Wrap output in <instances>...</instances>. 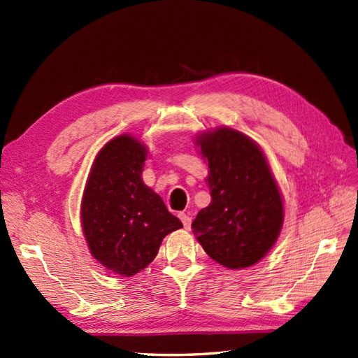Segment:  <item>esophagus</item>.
I'll list each match as a JSON object with an SVG mask.
<instances>
[{"instance_id":"obj_1","label":"esophagus","mask_w":358,"mask_h":358,"mask_svg":"<svg viewBox=\"0 0 358 358\" xmlns=\"http://www.w3.org/2000/svg\"><path fill=\"white\" fill-rule=\"evenodd\" d=\"M178 217H180V220L182 222V227H185L186 229H190L192 217L189 216V214H186V213H178Z\"/></svg>"}]
</instances>
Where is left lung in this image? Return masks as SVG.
Here are the masks:
<instances>
[{
    "mask_svg": "<svg viewBox=\"0 0 358 358\" xmlns=\"http://www.w3.org/2000/svg\"><path fill=\"white\" fill-rule=\"evenodd\" d=\"M208 162L210 206L192 223L208 257L231 270L261 261L278 240L283 201L261 148L229 127L196 138Z\"/></svg>",
    "mask_w": 358,
    "mask_h": 358,
    "instance_id": "1",
    "label": "left lung"
}]
</instances>
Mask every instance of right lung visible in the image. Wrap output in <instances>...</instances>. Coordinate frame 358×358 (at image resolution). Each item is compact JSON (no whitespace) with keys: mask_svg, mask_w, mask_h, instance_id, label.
Listing matches in <instances>:
<instances>
[{"mask_svg":"<svg viewBox=\"0 0 358 358\" xmlns=\"http://www.w3.org/2000/svg\"><path fill=\"white\" fill-rule=\"evenodd\" d=\"M147 148L117 136L99 151L80 206V220L94 259L121 275H134L156 258L162 240L182 223L141 178Z\"/></svg>","mask_w":358,"mask_h":358,"instance_id":"1","label":"right lung"}]
</instances>
